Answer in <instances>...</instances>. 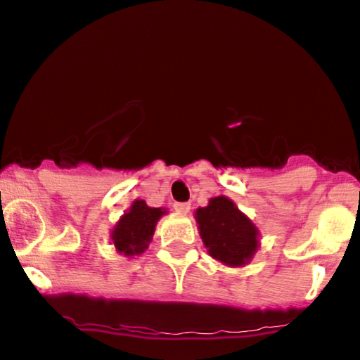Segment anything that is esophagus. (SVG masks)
I'll return each mask as SVG.
<instances>
[{
    "instance_id": "1",
    "label": "esophagus",
    "mask_w": 360,
    "mask_h": 360,
    "mask_svg": "<svg viewBox=\"0 0 360 360\" xmlns=\"http://www.w3.org/2000/svg\"><path fill=\"white\" fill-rule=\"evenodd\" d=\"M189 208H191V205L189 203H179V201H177V203H174V210L179 212V213H188Z\"/></svg>"
}]
</instances>
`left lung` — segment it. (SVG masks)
<instances>
[{
	"instance_id": "left-lung-1",
	"label": "left lung",
	"mask_w": 360,
	"mask_h": 360,
	"mask_svg": "<svg viewBox=\"0 0 360 360\" xmlns=\"http://www.w3.org/2000/svg\"><path fill=\"white\" fill-rule=\"evenodd\" d=\"M196 222L208 252L231 266H243L258 250V229L234 201L217 196L208 207L196 210Z\"/></svg>"
}]
</instances>
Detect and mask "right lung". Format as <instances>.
<instances>
[{"instance_id":"obj_1","label":"right lung","mask_w":360,"mask_h":360,"mask_svg":"<svg viewBox=\"0 0 360 360\" xmlns=\"http://www.w3.org/2000/svg\"><path fill=\"white\" fill-rule=\"evenodd\" d=\"M162 208H150L143 200H136L128 213L121 217L112 231V243L116 250L126 256L143 252L152 240L157 220L164 215Z\"/></svg>"}]
</instances>
